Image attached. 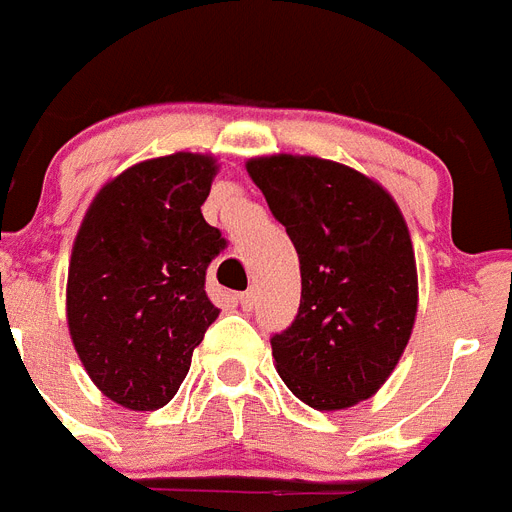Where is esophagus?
Instances as JSON below:
<instances>
[{"label": "esophagus", "mask_w": 512, "mask_h": 512, "mask_svg": "<svg viewBox=\"0 0 512 512\" xmlns=\"http://www.w3.org/2000/svg\"><path fill=\"white\" fill-rule=\"evenodd\" d=\"M236 302L242 304L244 309H252V307H255V291H252V289H249V291H244V294H239V296H236Z\"/></svg>", "instance_id": "1"}]
</instances>
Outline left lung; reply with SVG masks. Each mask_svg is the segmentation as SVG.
<instances>
[{
    "instance_id": "left-lung-1",
    "label": "left lung",
    "mask_w": 512,
    "mask_h": 512,
    "mask_svg": "<svg viewBox=\"0 0 512 512\" xmlns=\"http://www.w3.org/2000/svg\"><path fill=\"white\" fill-rule=\"evenodd\" d=\"M247 171L302 270L299 312L270 338L278 375L317 411L367 401L416 320V260L401 210L375 179L325 158H249Z\"/></svg>"
}]
</instances>
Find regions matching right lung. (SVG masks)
I'll use <instances>...</instances> for the list:
<instances>
[{
  "instance_id": "1",
  "label": "right lung",
  "mask_w": 512,
  "mask_h": 512,
  "mask_svg": "<svg viewBox=\"0 0 512 512\" xmlns=\"http://www.w3.org/2000/svg\"><path fill=\"white\" fill-rule=\"evenodd\" d=\"M213 156L135 163L93 197L67 276V325L85 372L132 411L171 401L218 317L205 270L226 239L205 223Z\"/></svg>"
}]
</instances>
